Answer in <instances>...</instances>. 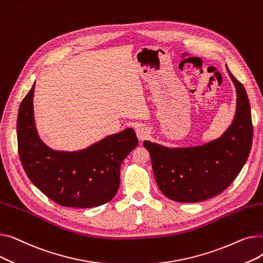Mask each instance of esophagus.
Instances as JSON below:
<instances>
[{"label": "esophagus", "mask_w": 263, "mask_h": 263, "mask_svg": "<svg viewBox=\"0 0 263 263\" xmlns=\"http://www.w3.org/2000/svg\"><path fill=\"white\" fill-rule=\"evenodd\" d=\"M136 135H137V137H139V140L144 141L145 139H147V137H148L149 131L144 126H137L136 127Z\"/></svg>", "instance_id": "obj_1"}]
</instances>
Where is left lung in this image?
<instances>
[{
  "label": "left lung",
  "instance_id": "left-lung-1",
  "mask_svg": "<svg viewBox=\"0 0 263 263\" xmlns=\"http://www.w3.org/2000/svg\"><path fill=\"white\" fill-rule=\"evenodd\" d=\"M237 88L232 124L217 140L197 147L167 148L148 141L156 181L163 194L179 202H198L220 194L237 178L253 144L251 105L242 83L228 70Z\"/></svg>",
  "mask_w": 263,
  "mask_h": 263
}]
</instances>
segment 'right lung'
Listing matches in <instances>:
<instances>
[{"mask_svg":"<svg viewBox=\"0 0 263 263\" xmlns=\"http://www.w3.org/2000/svg\"><path fill=\"white\" fill-rule=\"evenodd\" d=\"M35 84L22 100L18 119V151L33 184L61 205L92 208L112 199L120 182L123 160L139 145L133 129H126L73 153L55 151L40 141L35 128Z\"/></svg>","mask_w":263,"mask_h":263,"instance_id":"1","label":"right lung"}]
</instances>
